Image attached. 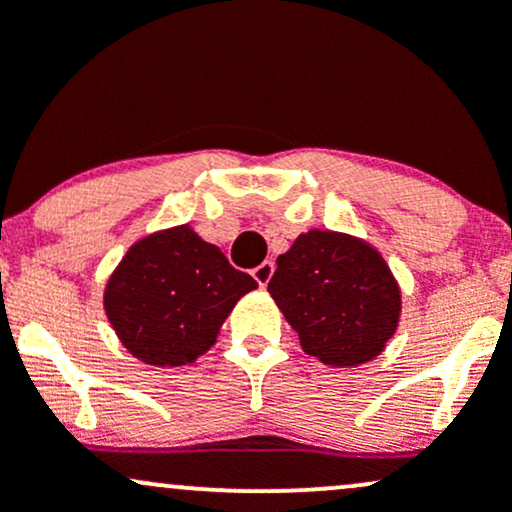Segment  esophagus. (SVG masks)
Returning a JSON list of instances; mask_svg holds the SVG:
<instances>
[{
	"instance_id": "obj_1",
	"label": "esophagus",
	"mask_w": 512,
	"mask_h": 512,
	"mask_svg": "<svg viewBox=\"0 0 512 512\" xmlns=\"http://www.w3.org/2000/svg\"><path fill=\"white\" fill-rule=\"evenodd\" d=\"M274 274V262L272 260H264L262 264H257L255 269H252V276H255V281L260 286H267L269 279H272Z\"/></svg>"
}]
</instances>
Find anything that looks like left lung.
I'll return each mask as SVG.
<instances>
[{"instance_id":"obj_1","label":"left lung","mask_w":512,"mask_h":512,"mask_svg":"<svg viewBox=\"0 0 512 512\" xmlns=\"http://www.w3.org/2000/svg\"><path fill=\"white\" fill-rule=\"evenodd\" d=\"M267 291L305 354L327 366L370 361L397 330L402 301L390 267L370 245L342 233H303L276 260Z\"/></svg>"}]
</instances>
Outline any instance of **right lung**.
I'll list each match as a JSON object with an SVG mask.
<instances>
[{
    "mask_svg": "<svg viewBox=\"0 0 512 512\" xmlns=\"http://www.w3.org/2000/svg\"><path fill=\"white\" fill-rule=\"evenodd\" d=\"M252 289L250 274L180 226L127 252L105 289V313L134 356L151 366H180L216 342L226 315Z\"/></svg>",
    "mask_w": 512,
    "mask_h": 512,
    "instance_id": "right-lung-1",
    "label": "right lung"
}]
</instances>
